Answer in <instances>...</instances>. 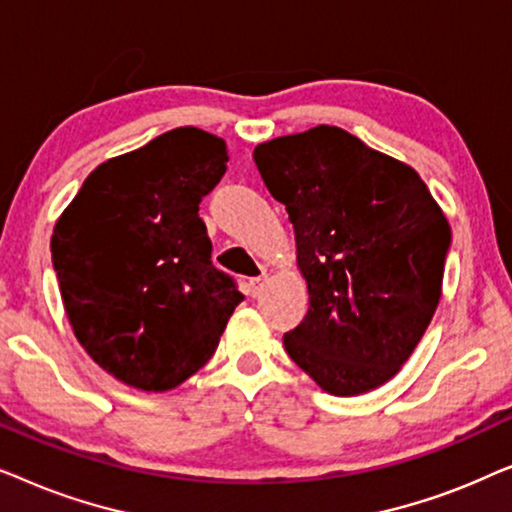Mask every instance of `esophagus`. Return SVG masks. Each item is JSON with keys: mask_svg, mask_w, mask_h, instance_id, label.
<instances>
[{"mask_svg": "<svg viewBox=\"0 0 512 512\" xmlns=\"http://www.w3.org/2000/svg\"><path fill=\"white\" fill-rule=\"evenodd\" d=\"M263 286H265V279H263V277H254V279H249V284H247L249 296H251V298H258V296H261Z\"/></svg>", "mask_w": 512, "mask_h": 512, "instance_id": "1", "label": "esophagus"}]
</instances>
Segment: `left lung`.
Listing matches in <instances>:
<instances>
[{
	"label": "left lung",
	"instance_id": "1",
	"mask_svg": "<svg viewBox=\"0 0 512 512\" xmlns=\"http://www.w3.org/2000/svg\"><path fill=\"white\" fill-rule=\"evenodd\" d=\"M254 160L289 212L310 291L286 352L328 394L377 389L431 324L450 223L410 165L335 125L258 144Z\"/></svg>",
	"mask_w": 512,
	"mask_h": 512
}]
</instances>
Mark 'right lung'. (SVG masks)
Segmentation results:
<instances>
[{"label":"right lung","mask_w":512,"mask_h":512,"mask_svg":"<svg viewBox=\"0 0 512 512\" xmlns=\"http://www.w3.org/2000/svg\"><path fill=\"white\" fill-rule=\"evenodd\" d=\"M226 163L221 137L170 130L95 167L55 223L53 268L76 340L130 387L167 391L198 373L244 300L214 268L198 216Z\"/></svg>","instance_id":"right-lung-1"}]
</instances>
